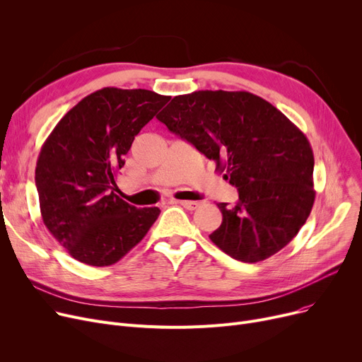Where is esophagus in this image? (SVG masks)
Returning <instances> with one entry per match:
<instances>
[{
    "instance_id": "1",
    "label": "esophagus",
    "mask_w": 362,
    "mask_h": 362,
    "mask_svg": "<svg viewBox=\"0 0 362 362\" xmlns=\"http://www.w3.org/2000/svg\"><path fill=\"white\" fill-rule=\"evenodd\" d=\"M179 205H182L183 208H186V210H197V208L201 205V202H198V201H186V199H183V201H176Z\"/></svg>"
}]
</instances>
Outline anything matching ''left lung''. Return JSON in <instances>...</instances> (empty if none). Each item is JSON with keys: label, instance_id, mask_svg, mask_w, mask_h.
Segmentation results:
<instances>
[{"label": "left lung", "instance_id": "8db88e82", "mask_svg": "<svg viewBox=\"0 0 362 362\" xmlns=\"http://www.w3.org/2000/svg\"><path fill=\"white\" fill-rule=\"evenodd\" d=\"M157 119L238 187L233 206L217 204L223 221L210 239L223 252L252 264L298 235L315 199L314 154L281 111L246 90H195L177 95Z\"/></svg>", "mask_w": 362, "mask_h": 362}]
</instances>
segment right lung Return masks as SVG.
<instances>
[{"instance_id":"add662e5","label":"right lung","mask_w":362,"mask_h":362,"mask_svg":"<svg viewBox=\"0 0 362 362\" xmlns=\"http://www.w3.org/2000/svg\"><path fill=\"white\" fill-rule=\"evenodd\" d=\"M168 101L146 89L103 88L67 111L44 142L35 170L41 216L74 259L116 264L158 218L160 208L123 201L116 177L133 139Z\"/></svg>"}]
</instances>
